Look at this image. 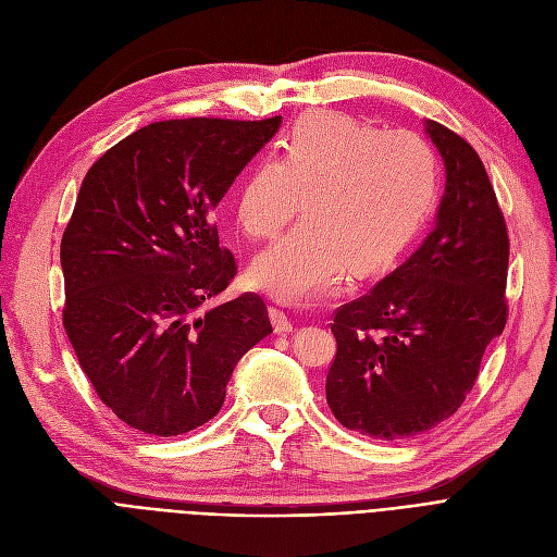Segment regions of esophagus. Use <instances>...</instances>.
<instances>
[{"label":"esophagus","instance_id":"esophagus-1","mask_svg":"<svg viewBox=\"0 0 557 557\" xmlns=\"http://www.w3.org/2000/svg\"><path fill=\"white\" fill-rule=\"evenodd\" d=\"M269 311H271V320H273V327H275L277 334H286V332L294 330V320L288 318L286 311H282L280 307H271Z\"/></svg>","mask_w":557,"mask_h":557}]
</instances>
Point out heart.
<instances>
[{"label": "heart", "instance_id": "b5f03b06", "mask_svg": "<svg viewBox=\"0 0 557 557\" xmlns=\"http://www.w3.org/2000/svg\"><path fill=\"white\" fill-rule=\"evenodd\" d=\"M441 183L433 144L341 112H309L239 185L234 214L255 242H273L305 198L307 219L259 255L252 280L286 300L334 290L349 269H386L411 244Z\"/></svg>", "mask_w": 557, "mask_h": 557}]
</instances>
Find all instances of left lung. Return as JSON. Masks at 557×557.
<instances>
[{
  "label": "left lung",
  "instance_id": "1",
  "mask_svg": "<svg viewBox=\"0 0 557 557\" xmlns=\"http://www.w3.org/2000/svg\"><path fill=\"white\" fill-rule=\"evenodd\" d=\"M426 133L447 166L435 230L332 323L327 404L345 429L374 441L413 437L454 416L508 320L510 239L487 171L447 126L426 122Z\"/></svg>",
  "mask_w": 557,
  "mask_h": 557
}]
</instances>
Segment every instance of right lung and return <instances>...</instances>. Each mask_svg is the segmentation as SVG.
<instances>
[{"mask_svg":"<svg viewBox=\"0 0 557 557\" xmlns=\"http://www.w3.org/2000/svg\"><path fill=\"white\" fill-rule=\"evenodd\" d=\"M156 122L85 173L63 232V325L99 399L128 426L171 437L212 420L234 366L273 332L267 302L205 307L237 275L214 208L280 128Z\"/></svg>","mask_w":557,"mask_h":557,"instance_id":"obj_1","label":"right lung"}]
</instances>
